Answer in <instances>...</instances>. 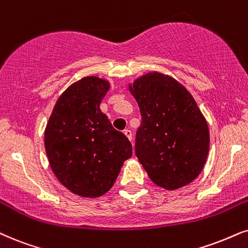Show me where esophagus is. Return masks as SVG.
I'll use <instances>...</instances> for the list:
<instances>
[{"mask_svg":"<svg viewBox=\"0 0 248 248\" xmlns=\"http://www.w3.org/2000/svg\"><path fill=\"white\" fill-rule=\"evenodd\" d=\"M124 134H125V137H126L127 139L132 142V132L130 130H125L124 131Z\"/></svg>","mask_w":248,"mask_h":248,"instance_id":"34e87169","label":"esophagus"}]
</instances>
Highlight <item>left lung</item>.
Wrapping results in <instances>:
<instances>
[{
    "label": "left lung",
    "mask_w": 248,
    "mask_h": 248,
    "mask_svg": "<svg viewBox=\"0 0 248 248\" xmlns=\"http://www.w3.org/2000/svg\"><path fill=\"white\" fill-rule=\"evenodd\" d=\"M141 112L136 155L150 180L166 190L199 175L210 150L207 122L190 92L169 75L148 73L128 86Z\"/></svg>",
    "instance_id": "left-lung-1"
}]
</instances>
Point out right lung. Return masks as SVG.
Wrapping results in <instances>:
<instances>
[{
	"mask_svg": "<svg viewBox=\"0 0 248 248\" xmlns=\"http://www.w3.org/2000/svg\"><path fill=\"white\" fill-rule=\"evenodd\" d=\"M109 82L96 76L73 83L58 99L44 132L50 166L65 187L100 197L114 186L132 146L100 110Z\"/></svg>",
	"mask_w": 248,
	"mask_h": 248,
	"instance_id": "right-lung-1",
	"label": "right lung"
}]
</instances>
